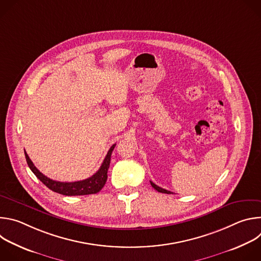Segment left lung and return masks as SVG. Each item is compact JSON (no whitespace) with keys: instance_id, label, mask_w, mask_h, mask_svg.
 Instances as JSON below:
<instances>
[{"instance_id":"left-lung-1","label":"left lung","mask_w":261,"mask_h":261,"mask_svg":"<svg viewBox=\"0 0 261 261\" xmlns=\"http://www.w3.org/2000/svg\"><path fill=\"white\" fill-rule=\"evenodd\" d=\"M151 181V180H150ZM151 185H152V187L155 189V190H157L158 192H161V193H166V194H171V192L170 191H168V190H165V189H163V188H161V187H159V186H157L156 184H154L153 181H151Z\"/></svg>"}]
</instances>
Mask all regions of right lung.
I'll list each match as a JSON object with an SVG mask.
<instances>
[{"instance_id": "1", "label": "right lung", "mask_w": 261, "mask_h": 261, "mask_svg": "<svg viewBox=\"0 0 261 261\" xmlns=\"http://www.w3.org/2000/svg\"><path fill=\"white\" fill-rule=\"evenodd\" d=\"M116 144H114L109 148V151L103 160L102 165L100 166L99 170L93 174L91 177L83 179V180H77V181H71V182H66V181H58L54 180L46 175H44L42 172H40L38 169L36 168V166L33 164L31 161L30 157L24 151V156L27 163L30 167V169L33 171V173L38 177L47 188L53 190L54 192L66 195V196H76V195H89V194H96L98 193L103 187L106 182L107 179V171L109 168L110 164V157L111 153H113L114 148Z\"/></svg>"}]
</instances>
